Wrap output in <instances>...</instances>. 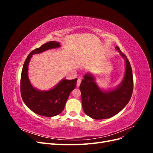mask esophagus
Wrapping results in <instances>:
<instances>
[{
  "instance_id": "1",
  "label": "esophagus",
  "mask_w": 153,
  "mask_h": 153,
  "mask_svg": "<svg viewBox=\"0 0 153 153\" xmlns=\"http://www.w3.org/2000/svg\"><path fill=\"white\" fill-rule=\"evenodd\" d=\"M81 84V79H78L77 83H76V87H79Z\"/></svg>"
}]
</instances>
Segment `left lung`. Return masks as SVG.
I'll return each instance as SVG.
<instances>
[{"mask_svg":"<svg viewBox=\"0 0 153 153\" xmlns=\"http://www.w3.org/2000/svg\"><path fill=\"white\" fill-rule=\"evenodd\" d=\"M124 59L126 68L123 80L116 87L109 91L100 89L95 76L87 73L80 85L82 108L88 116L94 119H105L116 115L126 106L131 99L133 89L132 69L127 57L115 47Z\"/></svg>","mask_w":153,"mask_h":153,"instance_id":"8db88e82","label":"left lung"}]
</instances>
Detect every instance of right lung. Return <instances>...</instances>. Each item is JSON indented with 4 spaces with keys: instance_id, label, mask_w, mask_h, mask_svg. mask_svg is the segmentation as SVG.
I'll use <instances>...</instances> for the list:
<instances>
[{
    "instance_id": "right-lung-1",
    "label": "right lung",
    "mask_w": 153,
    "mask_h": 153,
    "mask_svg": "<svg viewBox=\"0 0 153 153\" xmlns=\"http://www.w3.org/2000/svg\"><path fill=\"white\" fill-rule=\"evenodd\" d=\"M61 45L57 41H49L29 54L22 68L20 91L25 104L32 112L45 117H53L62 112L71 92L76 85L77 78L73 80H61L52 89L40 91L31 84L28 76V67L32 56L46 50L57 48Z\"/></svg>"
}]
</instances>
